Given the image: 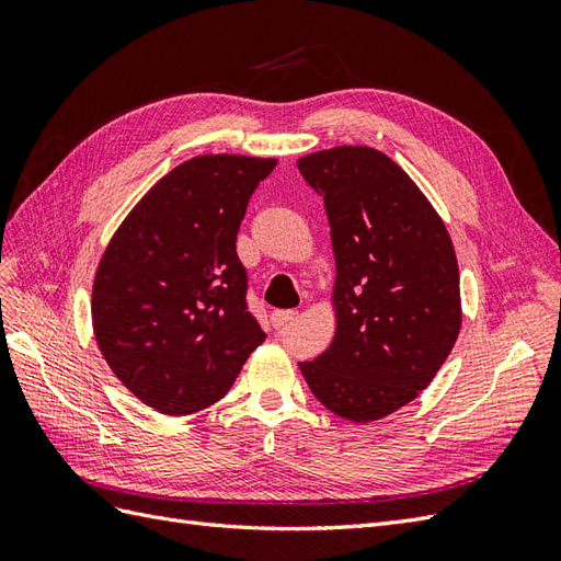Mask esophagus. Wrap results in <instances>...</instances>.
<instances>
[{"instance_id": "obj_1", "label": "esophagus", "mask_w": 561, "mask_h": 561, "mask_svg": "<svg viewBox=\"0 0 561 561\" xmlns=\"http://www.w3.org/2000/svg\"><path fill=\"white\" fill-rule=\"evenodd\" d=\"M295 318H297V311H293V309L274 311V313H271V325H274V328H285L287 322H293Z\"/></svg>"}]
</instances>
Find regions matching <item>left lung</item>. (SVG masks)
Returning <instances> with one entry per match:
<instances>
[{"instance_id": "left-lung-1", "label": "left lung", "mask_w": 561, "mask_h": 561, "mask_svg": "<svg viewBox=\"0 0 561 561\" xmlns=\"http://www.w3.org/2000/svg\"><path fill=\"white\" fill-rule=\"evenodd\" d=\"M297 168L325 201L336 262L334 339L299 369L336 416L377 421L412 402L456 344V252L428 198L381 151L322 149Z\"/></svg>"}]
</instances>
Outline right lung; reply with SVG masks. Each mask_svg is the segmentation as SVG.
Segmentation results:
<instances>
[{"label":"right lung","instance_id":"right-lung-1","mask_svg":"<svg viewBox=\"0 0 561 561\" xmlns=\"http://www.w3.org/2000/svg\"><path fill=\"white\" fill-rule=\"evenodd\" d=\"M276 159L203 154L173 168L112 236L93 280L95 342L130 393L186 416L227 396L266 334L248 311L236 233Z\"/></svg>","mask_w":561,"mask_h":561}]
</instances>
